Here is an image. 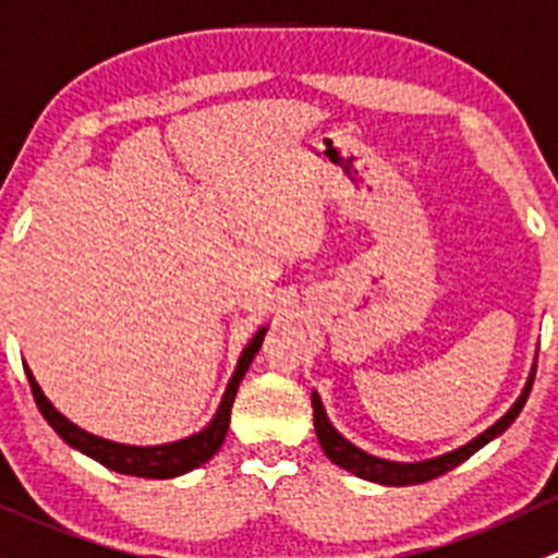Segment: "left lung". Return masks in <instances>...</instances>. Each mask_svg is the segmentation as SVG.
<instances>
[{"label": "left lung", "instance_id": "8db88e82", "mask_svg": "<svg viewBox=\"0 0 558 558\" xmlns=\"http://www.w3.org/2000/svg\"><path fill=\"white\" fill-rule=\"evenodd\" d=\"M532 384H534V365L529 371L526 384H523L521 395L515 398V403L505 411V414L496 420L490 428H485L483 434L474 436L472 441L466 445L456 447V450L445 452V456H436V458H425V461H387V458H378L371 456V452L360 450L356 445H351L343 434H338L332 423H329L327 411H324L322 403V395L313 389L311 392V403H313V425H316V436H318V445H322L324 456L335 463V466L345 469V472L356 474L360 480H367V483H378V485H420V483H428V480H436L439 474H447L450 469L461 466L466 458H472L474 452L483 450L488 441H494L496 436L505 434L512 423H515V416L521 414L523 403H526L529 392H532Z\"/></svg>", "mask_w": 558, "mask_h": 558}]
</instances>
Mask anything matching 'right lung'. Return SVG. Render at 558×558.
Wrapping results in <instances>:
<instances>
[{
  "instance_id": "obj_1",
  "label": "right lung",
  "mask_w": 558,
  "mask_h": 558,
  "mask_svg": "<svg viewBox=\"0 0 558 558\" xmlns=\"http://www.w3.org/2000/svg\"><path fill=\"white\" fill-rule=\"evenodd\" d=\"M269 327H258L256 335L247 340V345L242 349L240 360H236L234 373H231L229 384L223 389V398H220L218 409H215L213 420L204 425L196 434L185 436V439L166 441V445H122V441L102 439V436L89 434V430L78 428L75 423H70L68 416L46 398L43 387L37 384V378L32 376L29 365H24L26 378H29L32 395H35V403L40 409V414L46 416V423L57 430L59 439L64 445H70L73 450L84 452L86 458L97 461L100 466L111 469V472L130 474V477H147V480H171L182 477V474L193 472V469L204 466L209 458H215V452L223 445L226 434H229L231 423V405H234V395L240 389L242 376L251 367L253 356L258 354L264 343V335H267Z\"/></svg>"
}]
</instances>
